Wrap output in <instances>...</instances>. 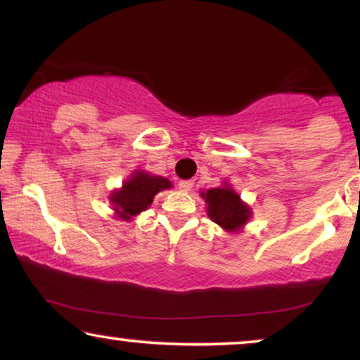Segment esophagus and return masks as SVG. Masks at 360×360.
<instances>
[{"instance_id":"34e87169","label":"esophagus","mask_w":360,"mask_h":360,"mask_svg":"<svg viewBox=\"0 0 360 360\" xmlns=\"http://www.w3.org/2000/svg\"><path fill=\"white\" fill-rule=\"evenodd\" d=\"M179 186L181 191H190L191 188H193V180H181Z\"/></svg>"}]
</instances>
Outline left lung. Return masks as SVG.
Segmentation results:
<instances>
[{
	"mask_svg": "<svg viewBox=\"0 0 360 360\" xmlns=\"http://www.w3.org/2000/svg\"><path fill=\"white\" fill-rule=\"evenodd\" d=\"M203 198L208 203V216L226 231H238L250 218V211L240 196L229 186L205 191Z\"/></svg>",
	"mask_w": 360,
	"mask_h": 360,
	"instance_id": "1",
	"label": "left lung"
}]
</instances>
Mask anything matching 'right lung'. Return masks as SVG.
Instances as JSON below:
<instances>
[{"label": "right lung", "mask_w": 360, "mask_h": 360, "mask_svg": "<svg viewBox=\"0 0 360 360\" xmlns=\"http://www.w3.org/2000/svg\"><path fill=\"white\" fill-rule=\"evenodd\" d=\"M172 184L167 179L157 175H147L144 172H136L127 180L122 188L111 195V201L115 203V210L122 218H131V216L139 214L141 211L147 210L152 203L154 196L159 191L170 188Z\"/></svg>", "instance_id": "right-lung-1"}]
</instances>
